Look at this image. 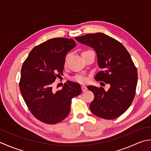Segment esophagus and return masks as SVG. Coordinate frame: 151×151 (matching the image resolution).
Here are the masks:
<instances>
[{
  "instance_id": "esophagus-1",
  "label": "esophagus",
  "mask_w": 151,
  "mask_h": 151,
  "mask_svg": "<svg viewBox=\"0 0 151 151\" xmlns=\"http://www.w3.org/2000/svg\"><path fill=\"white\" fill-rule=\"evenodd\" d=\"M81 89H82V91L83 92H85L87 90V88L85 85H81Z\"/></svg>"
}]
</instances>
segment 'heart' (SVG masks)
I'll return each mask as SVG.
<instances>
[{
  "label": "heart",
  "mask_w": 151,
  "mask_h": 151,
  "mask_svg": "<svg viewBox=\"0 0 151 151\" xmlns=\"http://www.w3.org/2000/svg\"><path fill=\"white\" fill-rule=\"evenodd\" d=\"M73 79L76 82L80 83H85L86 82V81H87V78H86L85 76H76L73 78Z\"/></svg>",
  "instance_id": "obj_1"
}]
</instances>
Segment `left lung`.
Wrapping results in <instances>:
<instances>
[{
    "instance_id": "8db88e82",
    "label": "left lung",
    "mask_w": 151,
    "mask_h": 151,
    "mask_svg": "<svg viewBox=\"0 0 151 151\" xmlns=\"http://www.w3.org/2000/svg\"><path fill=\"white\" fill-rule=\"evenodd\" d=\"M76 40L96 51L98 66L102 70L95 79L110 85L107 91L88 86L94 95L90 104L91 112L104 119L119 117L130 106L136 94L137 72L130 55L121 42L101 32L87 34Z\"/></svg>"
}]
</instances>
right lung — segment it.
<instances>
[{
  "instance_id": "right-lung-1",
  "label": "right lung",
  "mask_w": 151,
  "mask_h": 151,
  "mask_svg": "<svg viewBox=\"0 0 151 151\" xmlns=\"http://www.w3.org/2000/svg\"><path fill=\"white\" fill-rule=\"evenodd\" d=\"M76 45L72 39L52 38L34 47L23 64L19 88L30 111L45 124L62 121L70 111L72 99L81 93L79 83L68 81L54 92L53 83L63 74L65 57Z\"/></svg>"
}]
</instances>
